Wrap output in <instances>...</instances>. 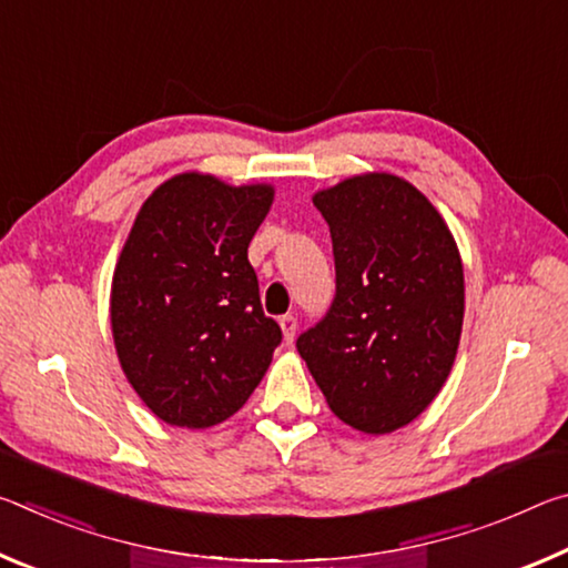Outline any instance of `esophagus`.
<instances>
[{
  "label": "esophagus",
  "mask_w": 568,
  "mask_h": 568,
  "mask_svg": "<svg viewBox=\"0 0 568 568\" xmlns=\"http://www.w3.org/2000/svg\"><path fill=\"white\" fill-rule=\"evenodd\" d=\"M281 328H283V338H285V343L291 345V343L295 341V328H297L295 315H283V318H281Z\"/></svg>",
  "instance_id": "obj_1"
}]
</instances>
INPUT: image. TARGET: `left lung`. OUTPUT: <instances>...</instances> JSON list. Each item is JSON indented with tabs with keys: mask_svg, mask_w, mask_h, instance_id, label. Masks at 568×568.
Listing matches in <instances>:
<instances>
[{
	"mask_svg": "<svg viewBox=\"0 0 568 568\" xmlns=\"http://www.w3.org/2000/svg\"><path fill=\"white\" fill-rule=\"evenodd\" d=\"M331 227L335 297L297 353L361 434L408 426L438 396L464 325V265L444 217L403 178L368 172L313 195Z\"/></svg>",
	"mask_w": 568,
	"mask_h": 568,
	"instance_id": "left-lung-1",
	"label": "left lung"
}]
</instances>
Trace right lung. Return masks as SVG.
Here are the masks:
<instances>
[{"label": "right lung", "mask_w": 568, "mask_h": 568, "mask_svg": "<svg viewBox=\"0 0 568 568\" xmlns=\"http://www.w3.org/2000/svg\"><path fill=\"white\" fill-rule=\"evenodd\" d=\"M273 195L182 172L134 217L112 275L114 348L130 386L170 426L210 428L237 413L283 341L247 261Z\"/></svg>", "instance_id": "1"}]
</instances>
